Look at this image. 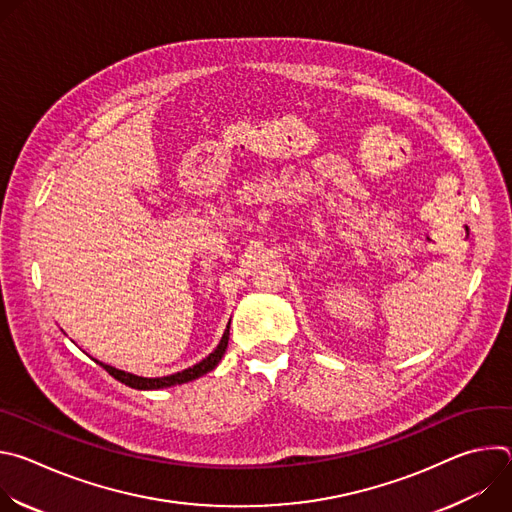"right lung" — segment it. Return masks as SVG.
<instances>
[{
    "instance_id": "obj_1",
    "label": "right lung",
    "mask_w": 512,
    "mask_h": 512,
    "mask_svg": "<svg viewBox=\"0 0 512 512\" xmlns=\"http://www.w3.org/2000/svg\"><path fill=\"white\" fill-rule=\"evenodd\" d=\"M229 328H231V322L221 338V342H218V346L204 358L200 360L198 364H194V367L182 371V373H176V375H170V377H160V379H145V377H137V375H131V373H125V371H119V369H113L109 367V364H103L99 362L101 367L113 377L117 379L119 383L131 387V389H141V391H150V389H164V387H172V385H182V383H188V381H194L206 373H210L218 360L223 358L225 350H227V344H229Z\"/></svg>"
}]
</instances>
